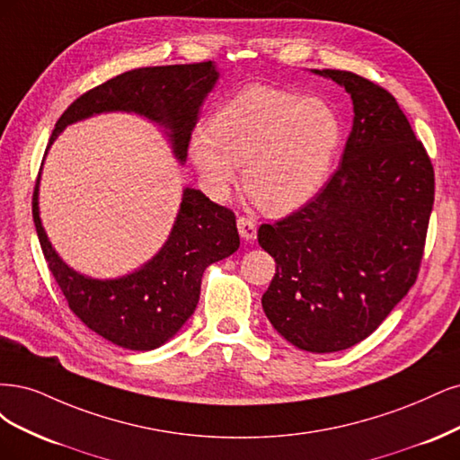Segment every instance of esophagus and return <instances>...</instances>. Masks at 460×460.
Returning a JSON list of instances; mask_svg holds the SVG:
<instances>
[{
  "mask_svg": "<svg viewBox=\"0 0 460 460\" xmlns=\"http://www.w3.org/2000/svg\"><path fill=\"white\" fill-rule=\"evenodd\" d=\"M236 227H239V233H241V236H243V239H244L246 243L256 239L258 229H256L254 219H250V217H239V219H236Z\"/></svg>",
  "mask_w": 460,
  "mask_h": 460,
  "instance_id": "1",
  "label": "esophagus"
}]
</instances>
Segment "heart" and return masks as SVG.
Wrapping results in <instances>:
<instances>
[{"label": "heart", "mask_w": 460, "mask_h": 460, "mask_svg": "<svg viewBox=\"0 0 460 460\" xmlns=\"http://www.w3.org/2000/svg\"><path fill=\"white\" fill-rule=\"evenodd\" d=\"M342 124L321 99L252 84L195 128L189 158L204 190L226 199L243 166V185L260 208L288 214L302 208L327 181Z\"/></svg>", "instance_id": "heart-1"}]
</instances>
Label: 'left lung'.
<instances>
[{"mask_svg": "<svg viewBox=\"0 0 460 460\" xmlns=\"http://www.w3.org/2000/svg\"><path fill=\"white\" fill-rule=\"evenodd\" d=\"M311 72L349 93L353 126L319 195L258 229L277 263L261 307L292 346L332 353L373 334L417 280L434 168L394 95L353 72Z\"/></svg>", "mask_w": 460, "mask_h": 460, "instance_id": "8db88e82", "label": "left lung"}]
</instances>
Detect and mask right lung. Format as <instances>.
I'll use <instances>...</instances> for the list:
<instances>
[{
	"mask_svg": "<svg viewBox=\"0 0 460 460\" xmlns=\"http://www.w3.org/2000/svg\"><path fill=\"white\" fill-rule=\"evenodd\" d=\"M217 80L219 70L212 61L124 72L72 102L57 120L48 151L70 124L97 114L129 112L160 126L175 160L185 164L190 131ZM40 175L32 216L49 271L85 327L120 348L149 351L166 344L195 314L204 270L239 250L234 214L199 189L185 187L168 239L149 261L116 279L84 275L57 254L41 226Z\"/></svg>",
	"mask_w": 460,
	"mask_h": 460,
	"instance_id": "add662e5",
	"label": "right lung"
}]
</instances>
